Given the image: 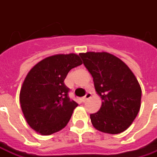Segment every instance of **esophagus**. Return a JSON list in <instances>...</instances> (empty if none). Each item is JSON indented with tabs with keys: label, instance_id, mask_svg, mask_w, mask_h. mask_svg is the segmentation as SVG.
<instances>
[{
	"label": "esophagus",
	"instance_id": "esophagus-1",
	"mask_svg": "<svg viewBox=\"0 0 157 157\" xmlns=\"http://www.w3.org/2000/svg\"><path fill=\"white\" fill-rule=\"evenodd\" d=\"M91 97H92V94H90V93H87V94H86V96H85V97H83V98H82V101H83V102H85V101H86L87 100H89Z\"/></svg>",
	"mask_w": 157,
	"mask_h": 157
}]
</instances>
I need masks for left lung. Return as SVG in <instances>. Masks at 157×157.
<instances>
[{
	"instance_id": "1",
	"label": "left lung",
	"mask_w": 157,
	"mask_h": 157,
	"mask_svg": "<svg viewBox=\"0 0 157 157\" xmlns=\"http://www.w3.org/2000/svg\"><path fill=\"white\" fill-rule=\"evenodd\" d=\"M79 56L102 100L100 110L90 114L93 126L105 134L122 133L141 108L142 89L136 76L122 60L108 52H88Z\"/></svg>"
}]
</instances>
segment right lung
I'll use <instances>...</instances> for the list:
<instances>
[{
    "label": "right lung",
    "mask_w": 157,
    "mask_h": 157,
    "mask_svg": "<svg viewBox=\"0 0 157 157\" xmlns=\"http://www.w3.org/2000/svg\"><path fill=\"white\" fill-rule=\"evenodd\" d=\"M82 64L75 53L45 57L28 72L20 91L21 111L29 126L42 136H51L67 125L78 104L68 97L64 79Z\"/></svg>",
    "instance_id": "obj_1"
}]
</instances>
